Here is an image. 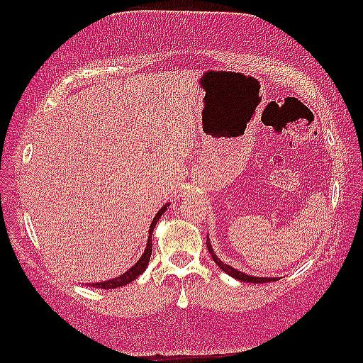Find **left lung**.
I'll list each match as a JSON object with an SVG mask.
<instances>
[{
    "mask_svg": "<svg viewBox=\"0 0 363 363\" xmlns=\"http://www.w3.org/2000/svg\"><path fill=\"white\" fill-rule=\"evenodd\" d=\"M206 248H208L210 255H211V258H213V262L216 263V265H218L220 268H222V270L225 272V274L232 275L233 279H237V280H242V281H248V284H267V281H275V280H277V279H267V277H250V275L243 274V272L237 270V268H233V267L227 265V263H223L222 260H220L218 257L215 255L213 248H211V243H210V240H206Z\"/></svg>",
    "mask_w": 363,
    "mask_h": 363,
    "instance_id": "left-lung-1",
    "label": "left lung"
}]
</instances>
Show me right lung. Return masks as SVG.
Segmentation results:
<instances>
[{
  "label": "right lung",
  "instance_id": "add662e5",
  "mask_svg": "<svg viewBox=\"0 0 363 363\" xmlns=\"http://www.w3.org/2000/svg\"><path fill=\"white\" fill-rule=\"evenodd\" d=\"M164 210H167V205L162 206V210L158 211L157 215H155L152 225H150V232H148V243H147V248H145L143 255L140 257V260L135 263L133 267L130 268V270H126L123 275L116 277V279H111V280H106V281H98V284H89V286H95V289H118V286H123L126 284H130V281H133L135 279H138V277L143 274L145 268L148 267V262H150V257H152V248H153V243H152V233H153V228L155 225L158 223V220L162 218V215L164 213Z\"/></svg>",
  "mask_w": 363,
  "mask_h": 363
}]
</instances>
